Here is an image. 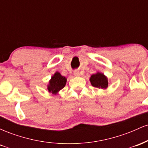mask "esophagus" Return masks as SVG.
Here are the masks:
<instances>
[{
  "label": "esophagus",
  "mask_w": 148,
  "mask_h": 148,
  "mask_svg": "<svg viewBox=\"0 0 148 148\" xmlns=\"http://www.w3.org/2000/svg\"><path fill=\"white\" fill-rule=\"evenodd\" d=\"M74 75H75L76 76H80L79 72H74Z\"/></svg>",
  "instance_id": "34e87169"
}]
</instances>
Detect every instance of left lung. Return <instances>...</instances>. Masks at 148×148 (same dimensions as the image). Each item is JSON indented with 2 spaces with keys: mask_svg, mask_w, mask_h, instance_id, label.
I'll list each match as a JSON object with an SVG mask.
<instances>
[{
  "mask_svg": "<svg viewBox=\"0 0 148 148\" xmlns=\"http://www.w3.org/2000/svg\"><path fill=\"white\" fill-rule=\"evenodd\" d=\"M90 81L92 86L96 88H106L108 87V81L106 77L101 73H97L95 74H93L91 76Z\"/></svg>",
  "mask_w": 148,
  "mask_h": 148,
  "instance_id": "left-lung-1",
  "label": "left lung"
}]
</instances>
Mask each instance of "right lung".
Listing matches in <instances>:
<instances>
[{
    "label": "right lung",
    "mask_w": 148,
    "mask_h": 148,
    "mask_svg": "<svg viewBox=\"0 0 148 148\" xmlns=\"http://www.w3.org/2000/svg\"><path fill=\"white\" fill-rule=\"evenodd\" d=\"M67 79L64 76L60 75L59 72H56L52 76L51 79L49 81L48 90L49 92H52V93H56L60 91L65 86Z\"/></svg>",
    "instance_id": "obj_1"
}]
</instances>
